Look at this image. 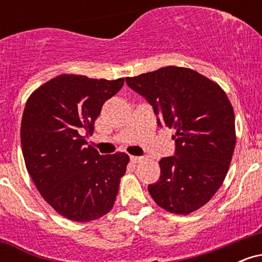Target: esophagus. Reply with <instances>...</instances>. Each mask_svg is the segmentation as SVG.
Returning <instances> with one entry per match:
<instances>
[{
  "mask_svg": "<svg viewBox=\"0 0 262 262\" xmlns=\"http://www.w3.org/2000/svg\"><path fill=\"white\" fill-rule=\"evenodd\" d=\"M144 160L143 156H130V161L133 162V164H139Z\"/></svg>",
  "mask_w": 262,
  "mask_h": 262,
  "instance_id": "obj_1",
  "label": "esophagus"
}]
</instances>
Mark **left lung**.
<instances>
[{"label":"left lung","instance_id":"left-lung-1","mask_svg":"<svg viewBox=\"0 0 262 262\" xmlns=\"http://www.w3.org/2000/svg\"><path fill=\"white\" fill-rule=\"evenodd\" d=\"M128 86L145 97L159 125L175 129V156L162 158L160 179L148 186L159 207L187 215L221 188L235 148V117L217 82L180 66L127 77Z\"/></svg>","mask_w":262,"mask_h":262}]
</instances>
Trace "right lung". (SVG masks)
<instances>
[{"mask_svg": "<svg viewBox=\"0 0 262 262\" xmlns=\"http://www.w3.org/2000/svg\"><path fill=\"white\" fill-rule=\"evenodd\" d=\"M123 83L62 74L27 100L20 124L27 171L41 197L70 221L87 223L113 208L129 156L100 155L83 134L92 133L103 103Z\"/></svg>", "mask_w": 262, "mask_h": 262, "instance_id": "1", "label": "right lung"}]
</instances>
